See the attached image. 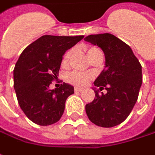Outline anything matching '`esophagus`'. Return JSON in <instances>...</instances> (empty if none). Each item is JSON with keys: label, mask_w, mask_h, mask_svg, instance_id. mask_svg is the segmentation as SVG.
Segmentation results:
<instances>
[{"label": "esophagus", "mask_w": 155, "mask_h": 155, "mask_svg": "<svg viewBox=\"0 0 155 155\" xmlns=\"http://www.w3.org/2000/svg\"><path fill=\"white\" fill-rule=\"evenodd\" d=\"M82 88H81V87H74V91L75 92H82Z\"/></svg>", "instance_id": "obj_1"}]
</instances>
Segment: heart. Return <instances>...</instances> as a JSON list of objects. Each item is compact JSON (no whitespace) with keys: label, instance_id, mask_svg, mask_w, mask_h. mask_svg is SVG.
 Wrapping results in <instances>:
<instances>
[{"label":"heart","instance_id":"heart-1","mask_svg":"<svg viewBox=\"0 0 155 155\" xmlns=\"http://www.w3.org/2000/svg\"><path fill=\"white\" fill-rule=\"evenodd\" d=\"M86 51H87V55L89 60H91L94 56H95L96 54H102V52L95 47H89L86 49ZM73 54H74L73 50L68 51L66 53L64 58H63V64L66 65L69 62ZM91 79H92L91 74H87V73H81V72H73L67 76V80L68 82L74 85H76V86H84L90 81Z\"/></svg>","mask_w":155,"mask_h":155}]
</instances>
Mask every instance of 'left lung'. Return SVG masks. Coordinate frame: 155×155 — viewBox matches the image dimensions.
I'll use <instances>...</instances> for the list:
<instances>
[{"mask_svg":"<svg viewBox=\"0 0 155 155\" xmlns=\"http://www.w3.org/2000/svg\"><path fill=\"white\" fill-rule=\"evenodd\" d=\"M104 52L105 68L94 81L95 98L86 105V113L94 124L112 127L123 122L138 99L142 83L141 65L131 48L111 34L91 35L84 39Z\"/></svg>","mask_w":155,"mask_h":155,"instance_id":"8db88e82","label":"left lung"}]
</instances>
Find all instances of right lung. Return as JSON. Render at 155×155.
<instances>
[{"mask_svg": "<svg viewBox=\"0 0 155 155\" xmlns=\"http://www.w3.org/2000/svg\"><path fill=\"white\" fill-rule=\"evenodd\" d=\"M83 37L43 35L20 55L14 69V87L21 110L34 123L48 126L62 116L74 87L63 82L51 90L49 86L58 79L65 52Z\"/></svg>", "mask_w": 155, "mask_h": 155, "instance_id": "obj_1", "label": "right lung"}]
</instances>
